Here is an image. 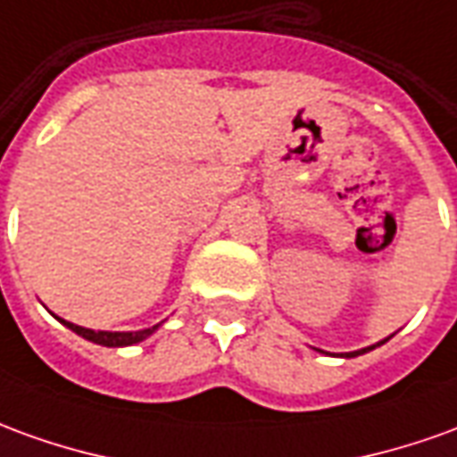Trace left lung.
<instances>
[{"instance_id": "obj_1", "label": "left lung", "mask_w": 457, "mask_h": 457, "mask_svg": "<svg viewBox=\"0 0 457 457\" xmlns=\"http://www.w3.org/2000/svg\"><path fill=\"white\" fill-rule=\"evenodd\" d=\"M384 341H388V339H384ZM384 341H378V344H373V346H366V349L349 351V353H341V356H344V359H353V356H361V353H366V351H371V349H376V346H381ZM317 351H321V349H317Z\"/></svg>"}]
</instances>
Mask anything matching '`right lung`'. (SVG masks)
<instances>
[{
	"label": "right lung",
	"mask_w": 457,
	"mask_h": 457,
	"mask_svg": "<svg viewBox=\"0 0 457 457\" xmlns=\"http://www.w3.org/2000/svg\"><path fill=\"white\" fill-rule=\"evenodd\" d=\"M54 317H56V314H54ZM59 321H62L63 327L71 328L73 334L84 337L86 341H94V344H98V346H111V349H118V346H133V344H138V341L148 339L151 334H155V331L162 327V321H161V324H155V327L140 328V331H94V328L71 324V321H66V319H59Z\"/></svg>",
	"instance_id": "1"
}]
</instances>
